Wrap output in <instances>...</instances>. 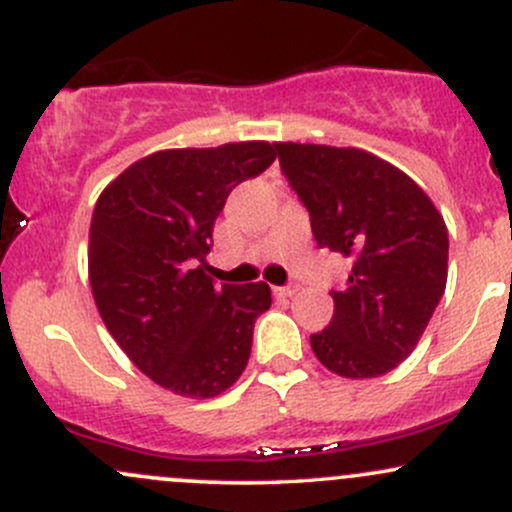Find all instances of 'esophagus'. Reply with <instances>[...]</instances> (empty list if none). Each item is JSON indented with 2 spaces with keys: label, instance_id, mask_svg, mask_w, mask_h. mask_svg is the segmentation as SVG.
<instances>
[{
  "label": "esophagus",
  "instance_id": "1",
  "mask_svg": "<svg viewBox=\"0 0 512 512\" xmlns=\"http://www.w3.org/2000/svg\"><path fill=\"white\" fill-rule=\"evenodd\" d=\"M274 293L279 298H291V296H296L298 293V284H286V286H279V289H274Z\"/></svg>",
  "mask_w": 512,
  "mask_h": 512
}]
</instances>
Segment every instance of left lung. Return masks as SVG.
Here are the masks:
<instances>
[{
	"instance_id": "1",
	"label": "left lung",
	"mask_w": 512,
	"mask_h": 512,
	"mask_svg": "<svg viewBox=\"0 0 512 512\" xmlns=\"http://www.w3.org/2000/svg\"><path fill=\"white\" fill-rule=\"evenodd\" d=\"M310 214L317 248L351 262L332 291L330 327L310 334L317 361L342 378L390 373L419 344L448 281V228L409 175L361 149L274 144Z\"/></svg>"
}]
</instances>
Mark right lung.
<instances>
[{
	"instance_id": "obj_1",
	"label": "right lung",
	"mask_w": 512,
	"mask_h": 512,
	"mask_svg": "<svg viewBox=\"0 0 512 512\" xmlns=\"http://www.w3.org/2000/svg\"><path fill=\"white\" fill-rule=\"evenodd\" d=\"M274 158L267 142L156 151L98 197L88 231L98 313L129 361L175 395L216 397L248 366L272 291L264 281L219 286L202 264L233 187Z\"/></svg>"
}]
</instances>
